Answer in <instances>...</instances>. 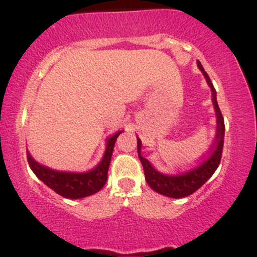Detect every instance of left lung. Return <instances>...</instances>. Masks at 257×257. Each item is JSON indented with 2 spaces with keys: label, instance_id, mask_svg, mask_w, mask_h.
I'll list each match as a JSON object with an SVG mask.
<instances>
[{
  "label": "left lung",
  "instance_id": "1",
  "mask_svg": "<svg viewBox=\"0 0 257 257\" xmlns=\"http://www.w3.org/2000/svg\"><path fill=\"white\" fill-rule=\"evenodd\" d=\"M197 66L201 70V72L204 73L206 82L209 83L210 88H211L212 103H214L216 118H217V130H216L217 135H216V142L211 154L207 157H205L200 164H197L196 166L187 170V171L181 172L179 175H165L156 171L155 167H152V165L150 164L149 160L141 156L142 144L141 140L137 137V152H139L140 161H141L142 167H144L145 179H146L147 184H149V186L154 191L165 195L167 197H174V199L186 197L189 195L194 194L196 190H199L214 175L216 169L220 165L221 155H222L225 123H223L222 113H221L220 107H218L217 101H216V90L214 85H212L211 80H210L209 75H207L206 71L204 70V67H202V65L199 61H197Z\"/></svg>",
  "mask_w": 257,
  "mask_h": 257
}]
</instances>
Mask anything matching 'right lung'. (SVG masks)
<instances>
[{
    "label": "right lung",
    "instance_id": "right-lung-1",
    "mask_svg": "<svg viewBox=\"0 0 257 257\" xmlns=\"http://www.w3.org/2000/svg\"><path fill=\"white\" fill-rule=\"evenodd\" d=\"M122 131L116 132L107 140L106 151L100 164L88 172L55 171L35 161L27 151V161L37 177L50 189L66 199H82L100 191L107 180L108 166L112 156L115 142Z\"/></svg>",
    "mask_w": 257,
    "mask_h": 257
}]
</instances>
